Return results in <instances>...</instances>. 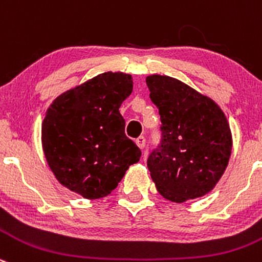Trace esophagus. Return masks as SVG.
<instances>
[{"mask_svg":"<svg viewBox=\"0 0 262 262\" xmlns=\"http://www.w3.org/2000/svg\"><path fill=\"white\" fill-rule=\"evenodd\" d=\"M136 143H137V146L141 148V150H143V148H145V146H146V138L143 136L138 137V138L136 139Z\"/></svg>","mask_w":262,"mask_h":262,"instance_id":"34e87169","label":"esophagus"}]
</instances>
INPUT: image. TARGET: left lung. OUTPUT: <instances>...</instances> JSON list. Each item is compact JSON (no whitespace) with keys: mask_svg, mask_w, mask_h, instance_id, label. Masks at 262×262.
I'll list each match as a JSON object with an SVG mask.
<instances>
[{"mask_svg":"<svg viewBox=\"0 0 262 262\" xmlns=\"http://www.w3.org/2000/svg\"><path fill=\"white\" fill-rule=\"evenodd\" d=\"M159 108L161 141L147 159L159 194L174 203L208 194L231 155L230 126L219 104L169 76L146 77Z\"/></svg>","mask_w":262,"mask_h":262,"instance_id":"8db88e82","label":"left lung"}]
</instances>
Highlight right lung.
Returning <instances> with one entry per match:
<instances>
[{
	"label": "right lung",
	"instance_id": "1",
	"mask_svg": "<svg viewBox=\"0 0 262 262\" xmlns=\"http://www.w3.org/2000/svg\"><path fill=\"white\" fill-rule=\"evenodd\" d=\"M133 90L132 76L104 72L67 90L42 121V148L63 186L86 199L111 194L141 150L124 133L119 108Z\"/></svg>",
	"mask_w": 262,
	"mask_h": 262
}]
</instances>
